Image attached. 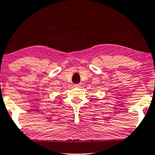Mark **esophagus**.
Segmentation results:
<instances>
[{
	"instance_id": "obj_1",
	"label": "esophagus",
	"mask_w": 155,
	"mask_h": 155,
	"mask_svg": "<svg viewBox=\"0 0 155 155\" xmlns=\"http://www.w3.org/2000/svg\"><path fill=\"white\" fill-rule=\"evenodd\" d=\"M74 87H75V88H80V87H81V84H74Z\"/></svg>"
}]
</instances>
